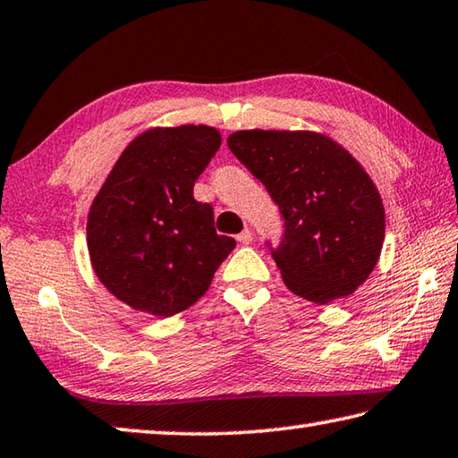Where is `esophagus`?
<instances>
[{
    "label": "esophagus",
    "mask_w": 458,
    "mask_h": 458,
    "mask_svg": "<svg viewBox=\"0 0 458 458\" xmlns=\"http://www.w3.org/2000/svg\"><path fill=\"white\" fill-rule=\"evenodd\" d=\"M236 240L240 244H250L252 242V232L248 230V228H244L242 232H240V234L236 236Z\"/></svg>",
    "instance_id": "34e87169"
}]
</instances>
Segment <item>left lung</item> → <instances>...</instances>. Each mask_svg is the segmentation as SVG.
Segmentation results:
<instances>
[{
	"instance_id": "obj_1",
	"label": "left lung",
	"mask_w": 458,
	"mask_h": 458,
	"mask_svg": "<svg viewBox=\"0 0 458 458\" xmlns=\"http://www.w3.org/2000/svg\"><path fill=\"white\" fill-rule=\"evenodd\" d=\"M228 148L284 218L272 250L284 284L316 304L352 294L385 242V206L362 165L318 131L240 130Z\"/></svg>"
}]
</instances>
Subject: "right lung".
Instances as JSON below:
<instances>
[{"label": "right lung", "mask_w": 458, "mask_h": 458, "mask_svg": "<svg viewBox=\"0 0 458 458\" xmlns=\"http://www.w3.org/2000/svg\"><path fill=\"white\" fill-rule=\"evenodd\" d=\"M222 144L210 126L152 128L131 140L88 214L99 282L134 310L178 314L200 298L236 240L216 234L194 182Z\"/></svg>", "instance_id": "right-lung-1"}]
</instances>
